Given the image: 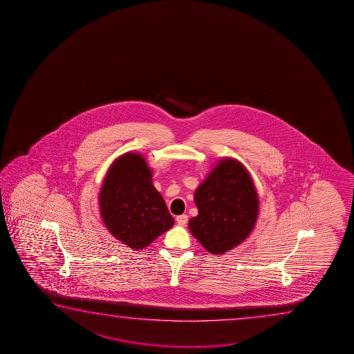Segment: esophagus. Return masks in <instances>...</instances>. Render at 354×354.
<instances>
[{"label":"esophagus","mask_w":354,"mask_h":354,"mask_svg":"<svg viewBox=\"0 0 354 354\" xmlns=\"http://www.w3.org/2000/svg\"><path fill=\"white\" fill-rule=\"evenodd\" d=\"M187 221H189V216L186 214L176 216V223H179L180 226H185Z\"/></svg>","instance_id":"34e87169"}]
</instances>
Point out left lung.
Masks as SVG:
<instances>
[{
    "instance_id": "obj_1",
    "label": "left lung",
    "mask_w": 354,
    "mask_h": 354,
    "mask_svg": "<svg viewBox=\"0 0 354 354\" xmlns=\"http://www.w3.org/2000/svg\"><path fill=\"white\" fill-rule=\"evenodd\" d=\"M194 203L198 215L189 220V231L212 254L237 247L257 223V191L245 168L231 158L221 160L199 185Z\"/></svg>"
}]
</instances>
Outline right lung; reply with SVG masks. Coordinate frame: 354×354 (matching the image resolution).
<instances>
[{"label":"right lung","mask_w":354,"mask_h":354,"mask_svg":"<svg viewBox=\"0 0 354 354\" xmlns=\"http://www.w3.org/2000/svg\"><path fill=\"white\" fill-rule=\"evenodd\" d=\"M100 215L118 241L142 249L174 225L152 171L139 153H126L110 167L100 189Z\"/></svg>","instance_id":"add662e5"}]
</instances>
